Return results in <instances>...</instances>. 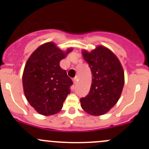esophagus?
<instances>
[{"label":"esophagus","instance_id":"34e87169","mask_svg":"<svg viewBox=\"0 0 149 149\" xmlns=\"http://www.w3.org/2000/svg\"><path fill=\"white\" fill-rule=\"evenodd\" d=\"M78 79H79V77H78V76H76V77H75L74 79H73V83H74V84H76V82H77Z\"/></svg>","mask_w":149,"mask_h":149}]
</instances>
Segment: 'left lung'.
<instances>
[{"label":"left lung","instance_id":"1","mask_svg":"<svg viewBox=\"0 0 149 149\" xmlns=\"http://www.w3.org/2000/svg\"><path fill=\"white\" fill-rule=\"evenodd\" d=\"M91 68L92 81L89 93L80 100L82 109L93 116L109 112L119 100L125 83L124 70L118 57L102 45L91 52L82 50Z\"/></svg>","mask_w":149,"mask_h":149}]
</instances>
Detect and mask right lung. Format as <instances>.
<instances>
[{"mask_svg": "<svg viewBox=\"0 0 149 149\" xmlns=\"http://www.w3.org/2000/svg\"><path fill=\"white\" fill-rule=\"evenodd\" d=\"M73 48L63 51L52 42L39 47L29 58L24 69V95L31 107L45 116L59 112L73 84L65 70L60 67Z\"/></svg>", "mask_w": 149, "mask_h": 149, "instance_id": "add662e5", "label": "right lung"}]
</instances>
